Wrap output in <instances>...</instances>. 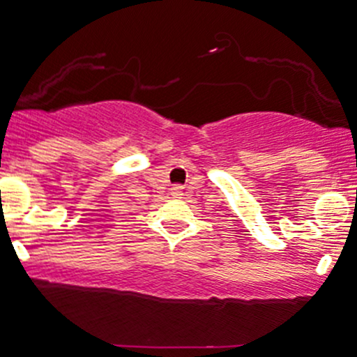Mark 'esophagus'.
Segmentation results:
<instances>
[{
	"mask_svg": "<svg viewBox=\"0 0 357 357\" xmlns=\"http://www.w3.org/2000/svg\"><path fill=\"white\" fill-rule=\"evenodd\" d=\"M182 192H183V187L182 185H174V187H172V196H174V197H180V196H182Z\"/></svg>",
	"mask_w": 357,
	"mask_h": 357,
	"instance_id": "esophagus-1",
	"label": "esophagus"
}]
</instances>
